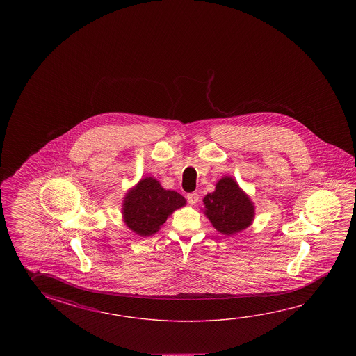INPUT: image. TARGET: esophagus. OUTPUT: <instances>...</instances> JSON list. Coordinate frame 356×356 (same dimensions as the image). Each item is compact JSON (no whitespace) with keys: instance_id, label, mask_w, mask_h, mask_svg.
Here are the masks:
<instances>
[{"instance_id":"34e87169","label":"esophagus","mask_w":356,"mask_h":356,"mask_svg":"<svg viewBox=\"0 0 356 356\" xmlns=\"http://www.w3.org/2000/svg\"><path fill=\"white\" fill-rule=\"evenodd\" d=\"M187 201H188V204H195L198 201V193H191L187 195Z\"/></svg>"}]
</instances>
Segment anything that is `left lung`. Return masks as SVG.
Segmentation results:
<instances>
[{
  "label": "left lung",
  "mask_w": 356,
  "mask_h": 356,
  "mask_svg": "<svg viewBox=\"0 0 356 356\" xmlns=\"http://www.w3.org/2000/svg\"><path fill=\"white\" fill-rule=\"evenodd\" d=\"M204 216L220 234L234 236L250 227L256 215L251 198L239 187L232 176L217 181L213 193L204 200Z\"/></svg>",
  "instance_id": "left-lung-1"
}]
</instances>
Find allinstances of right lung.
<instances>
[{"instance_id":"right-lung-1","label":"right lung","mask_w":356,"mask_h":356,"mask_svg":"<svg viewBox=\"0 0 356 356\" xmlns=\"http://www.w3.org/2000/svg\"><path fill=\"white\" fill-rule=\"evenodd\" d=\"M186 204V198L176 191L165 190L152 176L141 179L129 188L122 200V221L140 237L156 234L172 212Z\"/></svg>"}]
</instances>
